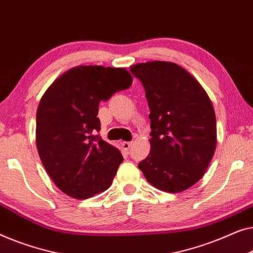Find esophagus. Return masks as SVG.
I'll return each instance as SVG.
<instances>
[{"label": "esophagus", "instance_id": "obj_1", "mask_svg": "<svg viewBox=\"0 0 253 253\" xmlns=\"http://www.w3.org/2000/svg\"><path fill=\"white\" fill-rule=\"evenodd\" d=\"M123 147H124V149H125V150H129L130 147H131V142H124Z\"/></svg>", "mask_w": 253, "mask_h": 253}]
</instances>
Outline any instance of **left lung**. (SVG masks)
I'll return each mask as SVG.
<instances>
[{"instance_id":"8db88e82","label":"left lung","mask_w":253,"mask_h":253,"mask_svg":"<svg viewBox=\"0 0 253 253\" xmlns=\"http://www.w3.org/2000/svg\"><path fill=\"white\" fill-rule=\"evenodd\" d=\"M130 72L143 84L151 119L150 154L138 169L152 186L180 193L202 179L216 145L211 99L183 67L170 62L141 63Z\"/></svg>"}]
</instances>
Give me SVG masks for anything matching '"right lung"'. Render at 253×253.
Here are the masks:
<instances>
[{"label":"right lung","mask_w":253,"mask_h":253,"mask_svg":"<svg viewBox=\"0 0 253 253\" xmlns=\"http://www.w3.org/2000/svg\"><path fill=\"white\" fill-rule=\"evenodd\" d=\"M133 79L125 69L87 65L60 76L37 112V147L45 170L63 193L86 199L108 189L124 158L97 134L98 104Z\"/></svg>","instance_id":"add662e5"}]
</instances>
